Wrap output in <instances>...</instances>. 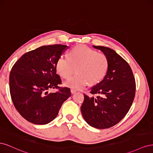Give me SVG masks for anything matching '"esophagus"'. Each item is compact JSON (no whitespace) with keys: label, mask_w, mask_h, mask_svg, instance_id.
Masks as SVG:
<instances>
[{"label":"esophagus","mask_w":153,"mask_h":153,"mask_svg":"<svg viewBox=\"0 0 153 153\" xmlns=\"http://www.w3.org/2000/svg\"><path fill=\"white\" fill-rule=\"evenodd\" d=\"M76 92V90H75V89H71V92L72 94H74V93H75V92Z\"/></svg>","instance_id":"34e87169"}]
</instances>
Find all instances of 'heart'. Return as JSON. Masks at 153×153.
<instances>
[{
    "label": "heart",
    "mask_w": 153,
    "mask_h": 153,
    "mask_svg": "<svg viewBox=\"0 0 153 153\" xmlns=\"http://www.w3.org/2000/svg\"><path fill=\"white\" fill-rule=\"evenodd\" d=\"M109 61L103 53L85 46H76L69 52V57H59L56 62L58 73L68 78L75 71L76 75L64 82V85L73 89H82L88 83L91 84L100 82L108 69Z\"/></svg>",
    "instance_id": "b5f03b06"
}]
</instances>
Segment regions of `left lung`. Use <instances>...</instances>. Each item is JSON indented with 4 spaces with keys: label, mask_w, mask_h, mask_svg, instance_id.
I'll return each mask as SVG.
<instances>
[{
    "label": "left lung",
    "mask_w": 153,
    "mask_h": 153,
    "mask_svg": "<svg viewBox=\"0 0 153 153\" xmlns=\"http://www.w3.org/2000/svg\"><path fill=\"white\" fill-rule=\"evenodd\" d=\"M107 56L108 69L103 80L91 88L94 97L84 94L81 112L91 126L106 129L117 124L130 108L135 95L136 84L128 63L115 51L102 46H93Z\"/></svg>",
    "instance_id": "left-lung-1"
}]
</instances>
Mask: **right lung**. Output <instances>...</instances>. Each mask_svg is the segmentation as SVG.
Here are the masks:
<instances>
[{"label": "right lung", "mask_w": 153, "mask_h": 153, "mask_svg": "<svg viewBox=\"0 0 153 153\" xmlns=\"http://www.w3.org/2000/svg\"><path fill=\"white\" fill-rule=\"evenodd\" d=\"M68 48L63 45L42 46L24 54L10 75V90L15 107L27 121L48 124L57 117L62 103L71 96L68 87H60L56 62ZM50 88H59L54 94Z\"/></svg>", "instance_id": "obj_1"}]
</instances>
